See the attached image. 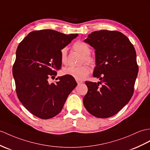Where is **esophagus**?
I'll list each match as a JSON object with an SVG mask.
<instances>
[{"mask_svg": "<svg viewBox=\"0 0 150 150\" xmlns=\"http://www.w3.org/2000/svg\"><path fill=\"white\" fill-rule=\"evenodd\" d=\"M76 82H77L78 85H79V84H81V83H83V81H79V80H76Z\"/></svg>", "mask_w": 150, "mask_h": 150, "instance_id": "esophagus-1", "label": "esophagus"}]
</instances>
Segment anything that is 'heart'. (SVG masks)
<instances>
[{"mask_svg":"<svg viewBox=\"0 0 150 150\" xmlns=\"http://www.w3.org/2000/svg\"><path fill=\"white\" fill-rule=\"evenodd\" d=\"M73 48L76 52L83 55L82 62H85L88 64L92 65L95 63L93 58L89 55L90 53V47L86 43L82 41H78L74 44ZM67 49L63 47L60 50V61L65 64L67 63ZM63 74L75 78L77 80H83L88 75L90 67L86 65H82L78 67H69L63 69Z\"/></svg>","mask_w":150,"mask_h":150,"instance_id":"1","label":"heart"}]
</instances>
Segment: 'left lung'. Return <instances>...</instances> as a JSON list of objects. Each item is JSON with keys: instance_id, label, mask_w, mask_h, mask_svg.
I'll return each instance as SVG.
<instances>
[{"instance_id": "1", "label": "left lung", "mask_w": 150, "mask_h": 150, "mask_svg": "<svg viewBox=\"0 0 150 150\" xmlns=\"http://www.w3.org/2000/svg\"><path fill=\"white\" fill-rule=\"evenodd\" d=\"M84 41L95 50L93 76L100 80L85 82L88 92L83 100L84 106L96 117H111L133 95L139 70L136 50L127 36L118 31H95Z\"/></svg>"}]
</instances>
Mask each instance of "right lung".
Segmentation results:
<instances>
[{"mask_svg": "<svg viewBox=\"0 0 150 150\" xmlns=\"http://www.w3.org/2000/svg\"><path fill=\"white\" fill-rule=\"evenodd\" d=\"M78 35L35 30L29 33L17 47L13 67L17 96L23 106L39 118L57 115L77 86L69 76H61L56 83L50 84L47 79L61 67L60 50Z\"/></svg>", "mask_w": 150, "mask_h": 150, "instance_id": "1", "label": "right lung"}]
</instances>
